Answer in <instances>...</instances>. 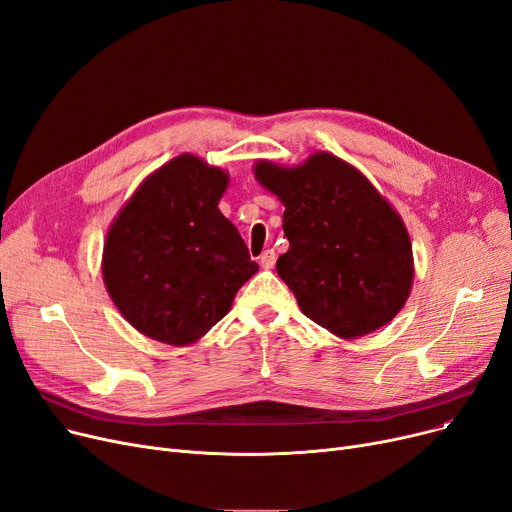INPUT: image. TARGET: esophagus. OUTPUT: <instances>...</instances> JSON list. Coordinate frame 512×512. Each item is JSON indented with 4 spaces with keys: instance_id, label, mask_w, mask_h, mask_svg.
<instances>
[{
    "instance_id": "esophagus-1",
    "label": "esophagus",
    "mask_w": 512,
    "mask_h": 512,
    "mask_svg": "<svg viewBox=\"0 0 512 512\" xmlns=\"http://www.w3.org/2000/svg\"><path fill=\"white\" fill-rule=\"evenodd\" d=\"M274 263H276V253L272 251V249H268V251H263L261 253V257H259V265L263 270H272L274 268Z\"/></svg>"
}]
</instances>
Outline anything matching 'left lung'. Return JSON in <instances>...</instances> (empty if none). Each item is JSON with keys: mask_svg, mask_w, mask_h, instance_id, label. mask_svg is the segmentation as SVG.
Masks as SVG:
<instances>
[{"mask_svg": "<svg viewBox=\"0 0 512 512\" xmlns=\"http://www.w3.org/2000/svg\"><path fill=\"white\" fill-rule=\"evenodd\" d=\"M253 171L284 205L288 251L276 270L303 314L341 339L389 324L410 297L414 257L387 198L360 169L322 150L295 167L257 161Z\"/></svg>", "mask_w": 512, "mask_h": 512, "instance_id": "1", "label": "left lung"}]
</instances>
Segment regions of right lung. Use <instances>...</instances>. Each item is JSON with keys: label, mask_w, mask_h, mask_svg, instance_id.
<instances>
[{"label": "right lung", "mask_w": 512, "mask_h": 512, "mask_svg": "<svg viewBox=\"0 0 512 512\" xmlns=\"http://www.w3.org/2000/svg\"><path fill=\"white\" fill-rule=\"evenodd\" d=\"M228 182L224 169L180 154L150 173L110 224L104 286L142 335L175 347L196 343L259 270L217 207Z\"/></svg>", "instance_id": "add662e5"}]
</instances>
